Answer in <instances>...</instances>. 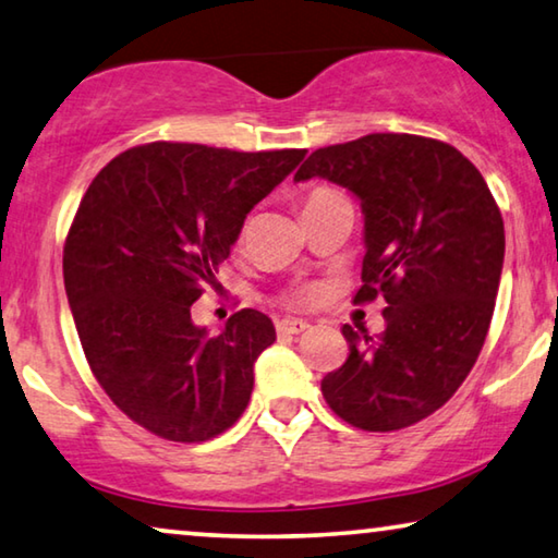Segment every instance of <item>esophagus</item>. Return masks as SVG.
Listing matches in <instances>:
<instances>
[{"mask_svg": "<svg viewBox=\"0 0 558 558\" xmlns=\"http://www.w3.org/2000/svg\"><path fill=\"white\" fill-rule=\"evenodd\" d=\"M276 327L280 335H300V332H305L311 325H307L305 320H298V317H286V320H280Z\"/></svg>", "mask_w": 558, "mask_h": 558, "instance_id": "34e87169", "label": "esophagus"}]
</instances>
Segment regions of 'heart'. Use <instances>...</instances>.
<instances>
[{"instance_id": "1", "label": "heart", "mask_w": 558, "mask_h": 558, "mask_svg": "<svg viewBox=\"0 0 558 558\" xmlns=\"http://www.w3.org/2000/svg\"><path fill=\"white\" fill-rule=\"evenodd\" d=\"M335 189H330V185H317V189H313L311 193H307V201H317V198H327V196H335ZM323 298V286H317V282H305V286H298L293 290H288L286 293V303L290 307H313L317 300Z\"/></svg>"}]
</instances>
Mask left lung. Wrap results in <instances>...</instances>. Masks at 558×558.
<instances>
[{"label":"left lung","mask_w":558,"mask_h":558,"mask_svg":"<svg viewBox=\"0 0 558 558\" xmlns=\"http://www.w3.org/2000/svg\"><path fill=\"white\" fill-rule=\"evenodd\" d=\"M313 175L360 198L367 253L355 305L387 303L375 338L342 327L350 355L323 377V397L352 427L404 429L437 412L480 357L504 265L499 206L470 158L414 134L317 148L295 181Z\"/></svg>","instance_id":"8db88e82"}]
</instances>
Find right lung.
I'll use <instances>...</instances> for the list:
<instances>
[{
    "instance_id": "obj_1",
    "label": "right lung",
    "mask_w": 558,
    "mask_h": 558,
    "mask_svg": "<svg viewBox=\"0 0 558 558\" xmlns=\"http://www.w3.org/2000/svg\"><path fill=\"white\" fill-rule=\"evenodd\" d=\"M303 156L154 141L111 158L86 189L64 243L66 298L96 383L151 435L206 441L245 412L276 327L243 307L208 335L191 305L251 208Z\"/></svg>"
}]
</instances>
